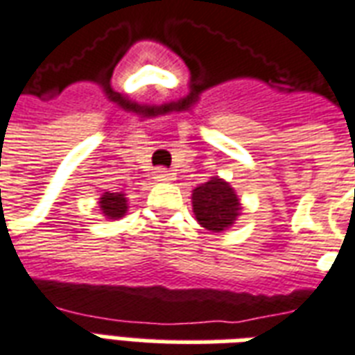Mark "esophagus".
<instances>
[{
	"instance_id": "obj_1",
	"label": "esophagus",
	"mask_w": 355,
	"mask_h": 355,
	"mask_svg": "<svg viewBox=\"0 0 355 355\" xmlns=\"http://www.w3.org/2000/svg\"><path fill=\"white\" fill-rule=\"evenodd\" d=\"M154 178L157 180V182H171V180H173V173H169L167 169L159 167V169L154 171Z\"/></svg>"
}]
</instances>
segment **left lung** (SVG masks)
Segmentation results:
<instances>
[{
    "label": "left lung",
    "instance_id": "1",
    "mask_svg": "<svg viewBox=\"0 0 355 355\" xmlns=\"http://www.w3.org/2000/svg\"><path fill=\"white\" fill-rule=\"evenodd\" d=\"M192 211L205 230L218 234L232 228L241 215L238 193L220 177H211L192 192Z\"/></svg>",
    "mask_w": 355,
    "mask_h": 355
}]
</instances>
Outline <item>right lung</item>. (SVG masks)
Segmentation results:
<instances>
[{
	"label": "right lung",
	"instance_id": "1",
	"mask_svg": "<svg viewBox=\"0 0 355 355\" xmlns=\"http://www.w3.org/2000/svg\"><path fill=\"white\" fill-rule=\"evenodd\" d=\"M98 207H101L102 216H106L110 220H117L129 211L127 193H123L121 190L119 192H104L98 198Z\"/></svg>",
	"mask_w": 355,
	"mask_h": 355
}]
</instances>
